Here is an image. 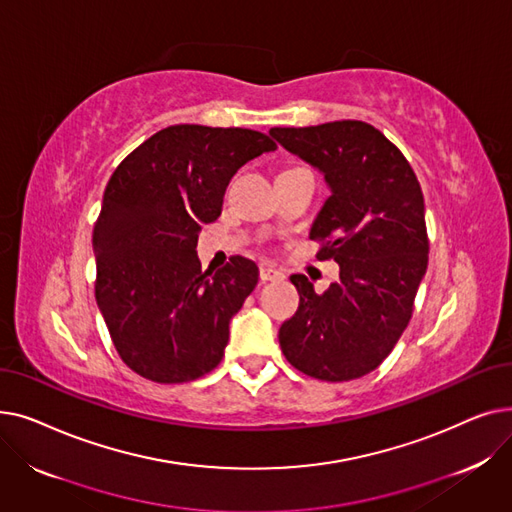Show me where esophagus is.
Here are the masks:
<instances>
[{"mask_svg": "<svg viewBox=\"0 0 512 512\" xmlns=\"http://www.w3.org/2000/svg\"><path fill=\"white\" fill-rule=\"evenodd\" d=\"M259 278H261L263 282H280V280H284V274H282L280 270H276L274 265H261Z\"/></svg>", "mask_w": 512, "mask_h": 512, "instance_id": "esophagus-1", "label": "esophagus"}]
</instances>
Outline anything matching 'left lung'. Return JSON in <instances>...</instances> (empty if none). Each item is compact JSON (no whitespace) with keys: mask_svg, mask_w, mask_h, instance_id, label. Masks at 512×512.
<instances>
[{"mask_svg":"<svg viewBox=\"0 0 512 512\" xmlns=\"http://www.w3.org/2000/svg\"><path fill=\"white\" fill-rule=\"evenodd\" d=\"M290 153L324 174L332 195L311 240L340 265V280L317 294L303 274L297 313L280 328L292 367L324 382L367 375L390 353L413 315L429 240L419 180L400 149L361 120L272 128Z\"/></svg>","mask_w":512,"mask_h":512,"instance_id":"obj_1","label":"left lung"}]
</instances>
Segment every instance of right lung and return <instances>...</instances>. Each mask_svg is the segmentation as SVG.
Returning a JSON list of instances; mask_svg holds the SVG:
<instances>
[{"mask_svg": "<svg viewBox=\"0 0 512 512\" xmlns=\"http://www.w3.org/2000/svg\"><path fill=\"white\" fill-rule=\"evenodd\" d=\"M276 143L249 128L176 124L112 174L93 230L95 299L120 359L157 384L193 382L220 365L228 326L259 280L232 257L201 272V224L220 218L240 166Z\"/></svg>", "mask_w": 512, "mask_h": 512, "instance_id": "right-lung-1", "label": "right lung"}]
</instances>
